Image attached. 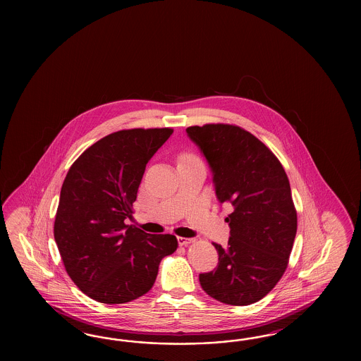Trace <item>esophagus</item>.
I'll return each mask as SVG.
<instances>
[{
    "label": "esophagus",
    "instance_id": "1",
    "mask_svg": "<svg viewBox=\"0 0 361 361\" xmlns=\"http://www.w3.org/2000/svg\"><path fill=\"white\" fill-rule=\"evenodd\" d=\"M177 240H178V245H180V246H188L189 243H193V242H195L193 238H185V237H178Z\"/></svg>",
    "mask_w": 361,
    "mask_h": 361
}]
</instances>
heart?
<instances>
[{
    "label": "heart",
    "instance_id": "heart-1",
    "mask_svg": "<svg viewBox=\"0 0 361 361\" xmlns=\"http://www.w3.org/2000/svg\"><path fill=\"white\" fill-rule=\"evenodd\" d=\"M196 156L192 154V153H183V154L180 156V160H178V161H183V160H196Z\"/></svg>",
    "mask_w": 361,
    "mask_h": 361
}]
</instances>
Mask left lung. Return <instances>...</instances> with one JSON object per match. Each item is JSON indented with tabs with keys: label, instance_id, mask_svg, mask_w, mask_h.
<instances>
[{
	"label": "left lung",
	"instance_id": "obj_1",
	"mask_svg": "<svg viewBox=\"0 0 361 361\" xmlns=\"http://www.w3.org/2000/svg\"><path fill=\"white\" fill-rule=\"evenodd\" d=\"M213 172L219 202L233 212L226 247L213 243L219 264L200 274L208 295L231 306H249L282 278L295 240L298 217L288 177L259 139L233 124L186 128Z\"/></svg>",
	"mask_w": 361,
	"mask_h": 361
}]
</instances>
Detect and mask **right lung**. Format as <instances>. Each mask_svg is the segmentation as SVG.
Wrapping results in <instances>:
<instances>
[{
  "label": "right lung",
  "mask_w": 361,
  "mask_h": 361,
  "mask_svg": "<svg viewBox=\"0 0 361 361\" xmlns=\"http://www.w3.org/2000/svg\"><path fill=\"white\" fill-rule=\"evenodd\" d=\"M172 133V128L109 133L66 175L55 242L71 281L97 302L121 305L147 294L161 259L178 246L172 234H148L126 224L145 166Z\"/></svg>",
  "instance_id": "right-lung-1"
}]
</instances>
